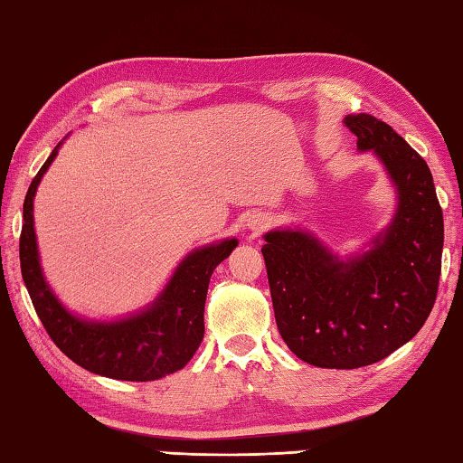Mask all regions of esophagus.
I'll return each mask as SVG.
<instances>
[{
  "label": "esophagus",
  "mask_w": 463,
  "mask_h": 463,
  "mask_svg": "<svg viewBox=\"0 0 463 463\" xmlns=\"http://www.w3.org/2000/svg\"><path fill=\"white\" fill-rule=\"evenodd\" d=\"M266 228H269L268 215H254V217H251V222H250V230L251 232L260 233V232H264Z\"/></svg>",
  "instance_id": "obj_1"
}]
</instances>
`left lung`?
Here are the masks:
<instances>
[{
    "label": "left lung",
    "mask_w": 463,
    "mask_h": 463,
    "mask_svg": "<svg viewBox=\"0 0 463 463\" xmlns=\"http://www.w3.org/2000/svg\"><path fill=\"white\" fill-rule=\"evenodd\" d=\"M359 151H373L397 189L389 228L361 256L340 260L304 230L264 235L276 325L288 348L320 369H359L409 343L435 304L443 213L421 155L387 123L348 115Z\"/></svg>",
    "instance_id": "8db88e82"
}]
</instances>
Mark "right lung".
Wrapping results in <instances>:
<instances>
[{"label": "right lung", "instance_id": "obj_1", "mask_svg": "<svg viewBox=\"0 0 463 463\" xmlns=\"http://www.w3.org/2000/svg\"><path fill=\"white\" fill-rule=\"evenodd\" d=\"M58 149L60 145L42 165L24 202L20 264L33 308L54 345L82 369L118 381L167 377L185 367L202 345L209 278L238 246V240H223L191 251L155 302L141 312L110 322L74 317L46 284L33 230V197Z\"/></svg>", "mask_w": 463, "mask_h": 463}]
</instances>
